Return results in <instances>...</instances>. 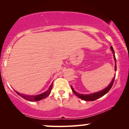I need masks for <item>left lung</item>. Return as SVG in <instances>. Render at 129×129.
<instances>
[{"instance_id": "obj_1", "label": "left lung", "mask_w": 129, "mask_h": 129, "mask_svg": "<svg viewBox=\"0 0 129 129\" xmlns=\"http://www.w3.org/2000/svg\"><path fill=\"white\" fill-rule=\"evenodd\" d=\"M110 48H111V50H112V51H113L114 60H115V70L116 71V58H115V51H114L113 48V47H112V46H111ZM115 76H114V78H113V79L112 80L110 84H109V85H108L107 87H106V88H105L104 89H103V90H101V91H98V92H96V93H91V94H80V93H78V92H76V91L73 89V87L72 86L71 87H72V91H73V93H75V94H76V95L78 98H79L80 99L85 101H94V100H97V99L100 98H101V97L105 95L106 93H108V91H109V90H110V88H112V85H113L114 80H115Z\"/></svg>"}]
</instances>
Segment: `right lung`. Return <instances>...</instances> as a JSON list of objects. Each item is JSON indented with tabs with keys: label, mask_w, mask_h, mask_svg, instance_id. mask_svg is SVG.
Wrapping results in <instances>:
<instances>
[{
	"label": "right lung",
	"mask_w": 129,
	"mask_h": 129,
	"mask_svg": "<svg viewBox=\"0 0 129 129\" xmlns=\"http://www.w3.org/2000/svg\"><path fill=\"white\" fill-rule=\"evenodd\" d=\"M52 87H53V83L50 85L49 88H48L47 91L41 93V94H37V95H26V94H21V93L17 92V91H15L16 92V93H17L19 96H20L23 98L25 99V100L29 101H32V102L38 101L42 100L43 99H45L47 96H48V95H49L50 93H51V89H52Z\"/></svg>",
	"instance_id": "right-lung-1"
}]
</instances>
